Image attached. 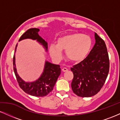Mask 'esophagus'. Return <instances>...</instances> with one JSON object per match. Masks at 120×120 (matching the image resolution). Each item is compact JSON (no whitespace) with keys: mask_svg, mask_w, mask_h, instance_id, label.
<instances>
[{"mask_svg":"<svg viewBox=\"0 0 120 120\" xmlns=\"http://www.w3.org/2000/svg\"><path fill=\"white\" fill-rule=\"evenodd\" d=\"M68 71V69L67 68H63V69H62V71H64V72H65V71Z\"/></svg>","mask_w":120,"mask_h":120,"instance_id":"34e87169","label":"esophagus"}]
</instances>
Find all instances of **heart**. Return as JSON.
Here are the masks:
<instances>
[{
    "label": "heart",
    "instance_id": "heart-1",
    "mask_svg": "<svg viewBox=\"0 0 120 120\" xmlns=\"http://www.w3.org/2000/svg\"><path fill=\"white\" fill-rule=\"evenodd\" d=\"M91 46L92 40L88 35L71 33L60 37L56 45H51L49 53L55 61H58L62 58L61 51L65 50L66 57L69 61L78 62L86 57Z\"/></svg>",
    "mask_w": 120,
    "mask_h": 120
}]
</instances>
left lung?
Masks as SVG:
<instances>
[{
    "label": "left lung",
    "mask_w": 120,
    "mask_h": 120,
    "mask_svg": "<svg viewBox=\"0 0 120 120\" xmlns=\"http://www.w3.org/2000/svg\"><path fill=\"white\" fill-rule=\"evenodd\" d=\"M95 43L84 60L71 68L74 77L71 89L80 97H91L98 93L107 79L109 60L104 41L95 33Z\"/></svg>",
    "instance_id": "left-lung-1"
}]
</instances>
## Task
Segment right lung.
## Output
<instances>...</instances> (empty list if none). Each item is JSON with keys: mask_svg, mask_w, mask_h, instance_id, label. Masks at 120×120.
I'll return each mask as SVG.
<instances>
[{"mask_svg": "<svg viewBox=\"0 0 120 120\" xmlns=\"http://www.w3.org/2000/svg\"><path fill=\"white\" fill-rule=\"evenodd\" d=\"M38 28H31L27 30L20 37L19 41L26 39L36 40L43 47L45 51L47 52V42L45 41L39 35ZM17 44L15 48V52L17 49ZM13 70L16 79L21 89L28 94L37 97H43L47 95L51 92L55 85L57 78L61 73V68L59 65H56L45 61L43 71L40 77L33 82H25L19 76L17 73L15 63V53L13 59Z\"/></svg>", "mask_w": 120, "mask_h": 120, "instance_id": "right-lung-1", "label": "right lung"}]
</instances>
